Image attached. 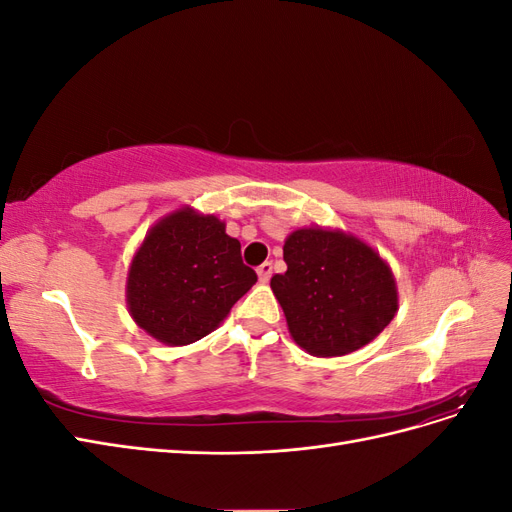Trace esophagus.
<instances>
[{
	"label": "esophagus",
	"mask_w": 512,
	"mask_h": 512,
	"mask_svg": "<svg viewBox=\"0 0 512 512\" xmlns=\"http://www.w3.org/2000/svg\"><path fill=\"white\" fill-rule=\"evenodd\" d=\"M256 271H258V280L262 284H267L271 280V275H273V262H262V265Z\"/></svg>",
	"instance_id": "34e87169"
}]
</instances>
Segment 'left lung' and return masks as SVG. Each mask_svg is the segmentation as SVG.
I'll return each mask as SVG.
<instances>
[{"label":"left lung","mask_w":512,"mask_h":512,"mask_svg":"<svg viewBox=\"0 0 512 512\" xmlns=\"http://www.w3.org/2000/svg\"><path fill=\"white\" fill-rule=\"evenodd\" d=\"M286 273L271 277L294 342L314 356H342L378 337L397 312L389 265L339 230L301 228L284 243Z\"/></svg>","instance_id":"left-lung-1"}]
</instances>
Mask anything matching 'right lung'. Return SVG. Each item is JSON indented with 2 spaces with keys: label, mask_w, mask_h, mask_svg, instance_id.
Instances as JSON below:
<instances>
[{
  "label": "right lung",
  "mask_w": 512,
  "mask_h": 512,
  "mask_svg": "<svg viewBox=\"0 0 512 512\" xmlns=\"http://www.w3.org/2000/svg\"><path fill=\"white\" fill-rule=\"evenodd\" d=\"M258 280L215 215L179 209L153 226L132 260L134 322L170 346L209 335Z\"/></svg>",
  "instance_id": "obj_1"
}]
</instances>
